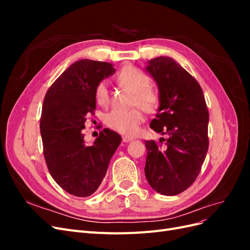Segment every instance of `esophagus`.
Listing matches in <instances>:
<instances>
[{"instance_id": "obj_1", "label": "esophagus", "mask_w": 250, "mask_h": 250, "mask_svg": "<svg viewBox=\"0 0 250 250\" xmlns=\"http://www.w3.org/2000/svg\"><path fill=\"white\" fill-rule=\"evenodd\" d=\"M133 139L132 138H129V137H123L122 138V141L124 142V143H128V142H130V141H132Z\"/></svg>"}]
</instances>
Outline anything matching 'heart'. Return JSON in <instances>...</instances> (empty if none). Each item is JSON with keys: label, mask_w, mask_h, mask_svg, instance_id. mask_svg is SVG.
Wrapping results in <instances>:
<instances>
[{"label": "heart", "mask_w": 250, "mask_h": 250, "mask_svg": "<svg viewBox=\"0 0 250 250\" xmlns=\"http://www.w3.org/2000/svg\"><path fill=\"white\" fill-rule=\"evenodd\" d=\"M118 80L123 86L134 92L133 104L141 106L148 112L155 111L161 103V97L156 89L150 87L151 79L145 72L131 65L124 66L118 75ZM109 90L107 83L101 81L95 88V100L101 105L106 106L109 103ZM144 121V115L140 108L131 110L115 109L105 117V123L120 133L133 135L139 131L140 124Z\"/></svg>", "instance_id": "b5f03b06"}]
</instances>
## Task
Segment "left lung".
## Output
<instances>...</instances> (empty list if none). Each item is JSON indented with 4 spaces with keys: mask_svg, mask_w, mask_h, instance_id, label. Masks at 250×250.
<instances>
[{
    "mask_svg": "<svg viewBox=\"0 0 250 250\" xmlns=\"http://www.w3.org/2000/svg\"><path fill=\"white\" fill-rule=\"evenodd\" d=\"M146 70L156 81L161 97L150 127L168 139L145 141V175L157 193L177 195L198 177L206 160L208 110L199 83L175 60L156 57Z\"/></svg>",
    "mask_w": 250,
    "mask_h": 250,
    "instance_id": "8db88e82",
    "label": "left lung"
}]
</instances>
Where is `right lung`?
<instances>
[{"instance_id":"add662e5","label":"right lung","mask_w":250,"mask_h":250,"mask_svg":"<svg viewBox=\"0 0 250 250\" xmlns=\"http://www.w3.org/2000/svg\"><path fill=\"white\" fill-rule=\"evenodd\" d=\"M113 73L110 63L82 59L67 67L44 96L40 124L44 160L57 185L77 197L97 191L122 141L105 128L87 146L81 132L96 109L97 84Z\"/></svg>"}]
</instances>
